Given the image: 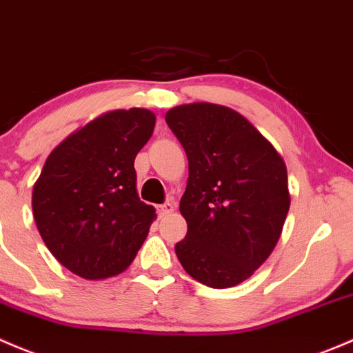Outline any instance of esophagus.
Here are the masks:
<instances>
[{
	"mask_svg": "<svg viewBox=\"0 0 353 353\" xmlns=\"http://www.w3.org/2000/svg\"><path fill=\"white\" fill-rule=\"evenodd\" d=\"M173 209H175V203H173V201H166L165 203H161V205H158V216L159 217L166 216V214L173 212Z\"/></svg>",
	"mask_w": 353,
	"mask_h": 353,
	"instance_id": "34e87169",
	"label": "esophagus"
}]
</instances>
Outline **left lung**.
Instances as JSON below:
<instances>
[{
    "label": "left lung",
    "mask_w": 353,
    "mask_h": 353,
    "mask_svg": "<svg viewBox=\"0 0 353 353\" xmlns=\"http://www.w3.org/2000/svg\"><path fill=\"white\" fill-rule=\"evenodd\" d=\"M165 121L188 159L180 201L187 236L175 245L178 260L201 284H239L281 236L290 205L284 159L243 115L223 105H180Z\"/></svg>",
    "instance_id": "left-lung-1"
}]
</instances>
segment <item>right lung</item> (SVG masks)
I'll list each match as a JSON object with an SVG mask.
<instances>
[{
  "instance_id": "obj_1",
  "label": "right lung",
  "mask_w": 353,
  "mask_h": 353,
  "mask_svg": "<svg viewBox=\"0 0 353 353\" xmlns=\"http://www.w3.org/2000/svg\"><path fill=\"white\" fill-rule=\"evenodd\" d=\"M156 117L146 108L101 115L47 158L32 209L49 252L88 281L125 270L146 239L154 207L139 199L134 159Z\"/></svg>"
}]
</instances>
